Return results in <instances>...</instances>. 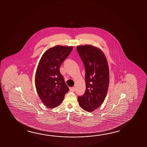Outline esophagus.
I'll return each mask as SVG.
<instances>
[{
	"label": "esophagus",
	"mask_w": 147,
	"mask_h": 147,
	"mask_svg": "<svg viewBox=\"0 0 147 147\" xmlns=\"http://www.w3.org/2000/svg\"><path fill=\"white\" fill-rule=\"evenodd\" d=\"M70 90L71 91H75V87H70Z\"/></svg>",
	"instance_id": "1"
}]
</instances>
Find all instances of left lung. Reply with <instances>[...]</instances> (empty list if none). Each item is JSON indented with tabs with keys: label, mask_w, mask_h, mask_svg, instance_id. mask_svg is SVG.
<instances>
[{
	"label": "left lung",
	"mask_w": 147,
	"mask_h": 147,
	"mask_svg": "<svg viewBox=\"0 0 147 147\" xmlns=\"http://www.w3.org/2000/svg\"><path fill=\"white\" fill-rule=\"evenodd\" d=\"M77 50L85 68L86 91L78 96L81 108L88 112L101 106L106 97L109 70L106 58L98 48L91 45L77 46Z\"/></svg>",
	"instance_id": "8db88e82"
}]
</instances>
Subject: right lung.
I'll list each match as a JSON object with an SVG mask.
<instances>
[{
	"instance_id": "right-lung-1",
	"label": "right lung",
	"mask_w": 147,
	"mask_h": 147,
	"mask_svg": "<svg viewBox=\"0 0 147 147\" xmlns=\"http://www.w3.org/2000/svg\"><path fill=\"white\" fill-rule=\"evenodd\" d=\"M72 49V47L56 46L47 50L40 60L35 85L40 99L48 108L58 106L69 90L59 68Z\"/></svg>"
}]
</instances>
